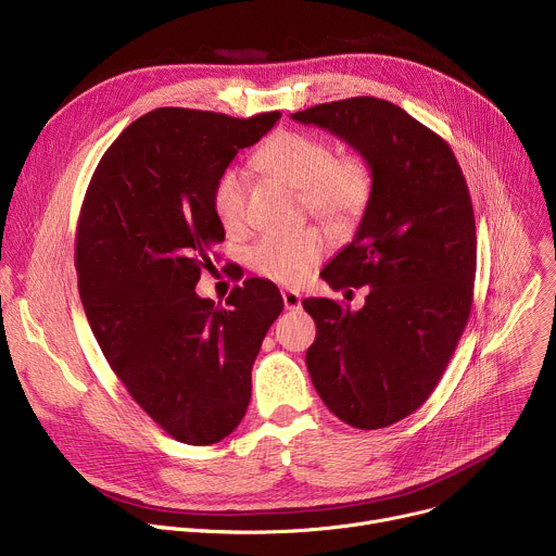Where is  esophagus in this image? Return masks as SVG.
<instances>
[{
  "label": "esophagus",
  "instance_id": "1",
  "mask_svg": "<svg viewBox=\"0 0 556 556\" xmlns=\"http://www.w3.org/2000/svg\"><path fill=\"white\" fill-rule=\"evenodd\" d=\"M281 296H283L286 311H299L301 308V294L296 290H283Z\"/></svg>",
  "mask_w": 556,
  "mask_h": 556
}]
</instances>
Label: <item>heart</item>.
Here are the masks:
<instances>
[{
	"instance_id": "heart-1",
	"label": "heart",
	"mask_w": 556,
	"mask_h": 556,
	"mask_svg": "<svg viewBox=\"0 0 556 556\" xmlns=\"http://www.w3.org/2000/svg\"><path fill=\"white\" fill-rule=\"evenodd\" d=\"M255 164L301 190L306 208L334 228L355 226L372 197V168L362 155H339L334 146L317 135L301 130H279L255 155ZM213 211L228 235L248 228V181L245 175L228 166L213 186ZM328 239L319 228L292 235H264L248 250V266L260 277L283 286L306 281L324 260Z\"/></svg>"
}]
</instances>
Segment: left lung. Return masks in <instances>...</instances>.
<instances>
[{
    "mask_svg": "<svg viewBox=\"0 0 556 556\" xmlns=\"http://www.w3.org/2000/svg\"><path fill=\"white\" fill-rule=\"evenodd\" d=\"M368 160L370 204L355 239L321 270L332 290L368 288L362 311L306 299L317 324L306 352L330 413L377 430L413 415L437 388L472 308L477 230L452 148L406 111L350 97L292 113Z\"/></svg>",
    "mask_w": 556,
    "mask_h": 556,
    "instance_id": "1",
    "label": "left lung"
}]
</instances>
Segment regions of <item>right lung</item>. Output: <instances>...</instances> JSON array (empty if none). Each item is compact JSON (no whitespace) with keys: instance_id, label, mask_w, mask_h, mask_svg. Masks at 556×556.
Returning a JSON list of instances; mask_svg holds the SVG:
<instances>
[{"instance_id":"obj_1","label":"right lung","mask_w":556,"mask_h":556,"mask_svg":"<svg viewBox=\"0 0 556 556\" xmlns=\"http://www.w3.org/2000/svg\"><path fill=\"white\" fill-rule=\"evenodd\" d=\"M279 117L150 111L106 150L81 204L75 268L92 334L139 408L188 445L239 426L252 364L283 311L266 279L232 288L228 308L194 292L226 237L215 179Z\"/></svg>"}]
</instances>
